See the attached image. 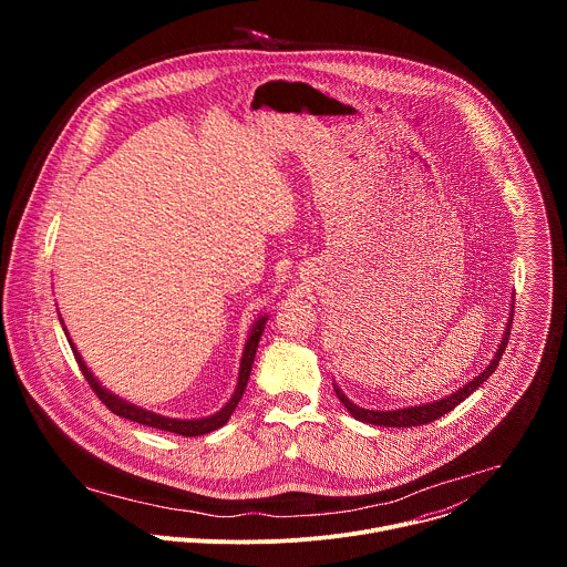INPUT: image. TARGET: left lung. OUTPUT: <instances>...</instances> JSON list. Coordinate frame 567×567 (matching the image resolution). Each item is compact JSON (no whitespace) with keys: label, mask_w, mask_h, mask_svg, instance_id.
Wrapping results in <instances>:
<instances>
[{"label":"left lung","mask_w":567,"mask_h":567,"mask_svg":"<svg viewBox=\"0 0 567 567\" xmlns=\"http://www.w3.org/2000/svg\"><path fill=\"white\" fill-rule=\"evenodd\" d=\"M512 320H514V305H512V309H509L503 339H501L498 350H496V354L492 357L489 365L484 368L477 377H473L471 381H466L462 388H457L455 392H451V394H446V396H442V399H435V401H429V403H417V406L394 409V411H370V409L357 406V403L350 401L348 394H346L337 383H334V392H337V396L341 399L343 406L348 409V413H350L354 420L363 422V424L385 426V429H413V426H422V424H429V422H433V420H440L442 415L451 413L460 401H464L473 390H477L484 381H487V379L496 372V368H498V363H501V359H503V352H505V348H507V341H509Z\"/></svg>","instance_id":"left-lung-1"}]
</instances>
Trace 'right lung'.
<instances>
[{"label": "right lung", "mask_w": 567, "mask_h": 567, "mask_svg": "<svg viewBox=\"0 0 567 567\" xmlns=\"http://www.w3.org/2000/svg\"><path fill=\"white\" fill-rule=\"evenodd\" d=\"M58 318H60V313H58ZM267 320H269V316L262 313V316L254 322L251 330H249V337H247V343H245V352H241V359H239L237 385H235L230 399L226 401V406H221L217 413H213V415H208V417H197V420H179V417L158 415V413L147 411V409H141V406H136V403H132V401H127V399L114 394L112 390H107V388L94 377V372L87 368V363L83 361V357H80L75 343L69 339V332H66V328H64L62 318H60V326H62V330H64V334H66V341H69V346H71V350H73V357H75L80 370H83V374H85V379L90 381L92 390L99 394V399L105 403V406H107L114 415L125 417V420L136 422V424H143V426H150V429L177 433V435H184V437H197V435H206V433H210V431H217L219 426H224V424L230 420L235 406L239 403L241 394H245V388H247V383H249V377H251V370H254V359H256L258 343H260V339H262Z\"/></svg>", "instance_id": "1"}]
</instances>
